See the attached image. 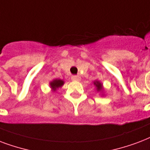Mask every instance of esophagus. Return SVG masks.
I'll list each match as a JSON object with an SVG mask.
<instances>
[{"mask_svg": "<svg viewBox=\"0 0 150 150\" xmlns=\"http://www.w3.org/2000/svg\"><path fill=\"white\" fill-rule=\"evenodd\" d=\"M71 79L73 81H79L81 79V78H80L79 75H72L71 76Z\"/></svg>", "mask_w": 150, "mask_h": 150, "instance_id": "obj_1", "label": "esophagus"}]
</instances>
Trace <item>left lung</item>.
Instances as JSON below:
<instances>
[{
	"label": "left lung",
	"mask_w": 150,
	"mask_h": 150,
	"mask_svg": "<svg viewBox=\"0 0 150 150\" xmlns=\"http://www.w3.org/2000/svg\"><path fill=\"white\" fill-rule=\"evenodd\" d=\"M94 85L96 86V87H97V89H98V91H100V90H101V83H99V82H94Z\"/></svg>",
	"instance_id": "left-lung-1"
}]
</instances>
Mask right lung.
Segmentation results:
<instances>
[{
    "label": "right lung",
    "instance_id": "add662e5",
    "mask_svg": "<svg viewBox=\"0 0 150 150\" xmlns=\"http://www.w3.org/2000/svg\"><path fill=\"white\" fill-rule=\"evenodd\" d=\"M64 84V81L60 79H55L53 80L52 82H51L50 83V86H51V87L53 89V90H56L57 88L60 87L61 86H63Z\"/></svg>",
    "mask_w": 150,
    "mask_h": 150
}]
</instances>
